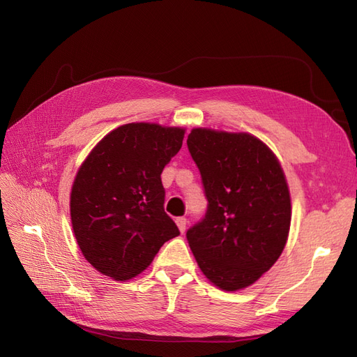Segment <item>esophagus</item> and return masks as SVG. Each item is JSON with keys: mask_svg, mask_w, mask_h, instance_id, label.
Segmentation results:
<instances>
[{"mask_svg": "<svg viewBox=\"0 0 357 357\" xmlns=\"http://www.w3.org/2000/svg\"><path fill=\"white\" fill-rule=\"evenodd\" d=\"M176 223H177V226H178V229H180L181 234L186 231V225H188L186 218H177V219H176Z\"/></svg>", "mask_w": 357, "mask_h": 357, "instance_id": "esophagus-1", "label": "esophagus"}]
</instances>
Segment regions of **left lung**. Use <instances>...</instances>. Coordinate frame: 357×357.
<instances>
[{
  "label": "left lung",
  "instance_id": "left-lung-1",
  "mask_svg": "<svg viewBox=\"0 0 357 357\" xmlns=\"http://www.w3.org/2000/svg\"><path fill=\"white\" fill-rule=\"evenodd\" d=\"M188 149L201 172L208 205L186 238L204 275L226 291L253 284L287 241L290 193L282 165L245 132L195 128Z\"/></svg>",
  "mask_w": 357,
  "mask_h": 357
}]
</instances>
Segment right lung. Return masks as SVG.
Segmentation results:
<instances>
[{"mask_svg": "<svg viewBox=\"0 0 357 357\" xmlns=\"http://www.w3.org/2000/svg\"><path fill=\"white\" fill-rule=\"evenodd\" d=\"M185 129L128 123L96 144L74 178L75 240L95 269L114 280L138 275L180 234L164 210L160 174L178 153Z\"/></svg>", "mask_w": 357, "mask_h": 357, "instance_id": "right-lung-1", "label": "right lung"}]
</instances>
